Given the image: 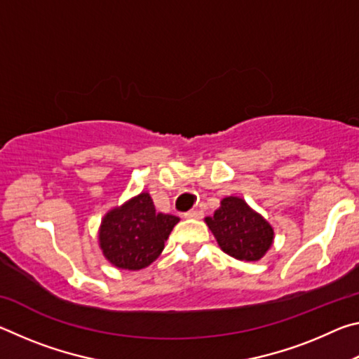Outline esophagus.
Masks as SVG:
<instances>
[{"instance_id":"34e87169","label":"esophagus","mask_w":359,"mask_h":359,"mask_svg":"<svg viewBox=\"0 0 359 359\" xmlns=\"http://www.w3.org/2000/svg\"><path fill=\"white\" fill-rule=\"evenodd\" d=\"M185 218H201L203 217V212L201 210H188L184 214Z\"/></svg>"}]
</instances>
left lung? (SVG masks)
<instances>
[{
    "label": "left lung",
    "mask_w": 359,
    "mask_h": 359,
    "mask_svg": "<svg viewBox=\"0 0 359 359\" xmlns=\"http://www.w3.org/2000/svg\"><path fill=\"white\" fill-rule=\"evenodd\" d=\"M205 223L222 250L241 261L261 259L274 241L269 222L238 196L223 198L214 217H205Z\"/></svg>",
    "instance_id": "obj_1"
}]
</instances>
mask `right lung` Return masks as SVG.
Instances as JSON below:
<instances>
[{"mask_svg": "<svg viewBox=\"0 0 359 359\" xmlns=\"http://www.w3.org/2000/svg\"><path fill=\"white\" fill-rule=\"evenodd\" d=\"M179 217L156 212L149 193L109 210L100 226V247L118 269L139 271L160 257Z\"/></svg>", "mask_w": 359, "mask_h": 359, "instance_id": "right-lung-1", "label": "right lung"}]
</instances>
